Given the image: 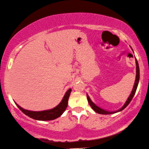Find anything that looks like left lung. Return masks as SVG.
Returning <instances> with one entry per match:
<instances>
[{
  "label": "left lung",
  "mask_w": 149,
  "mask_h": 149,
  "mask_svg": "<svg viewBox=\"0 0 149 149\" xmlns=\"http://www.w3.org/2000/svg\"><path fill=\"white\" fill-rule=\"evenodd\" d=\"M135 63H136V78H135V83H134V86H133V88L132 91H131V93L130 94L129 97H128L127 100L125 102V104H124V106L122 107L121 109H120L119 110L116 111H108L104 110V109L100 108V107L96 106V105L94 104L93 102L91 100V99H90V97H88V95H86V97H87V100H88V104H90V106H91V108L93 109L95 112L97 113L103 114V115L112 114V113H115L121 111L123 110V109H125L126 107H127L128 105H129V103L131 102V101L132 100L133 96H134V95H135V91H136L137 85H138L139 80H140V69H139L138 63H137V61L136 58H135Z\"/></svg>",
  "instance_id": "left-lung-1"
}]
</instances>
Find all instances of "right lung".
<instances>
[{"label": "right lung", "mask_w": 149, "mask_h": 149, "mask_svg": "<svg viewBox=\"0 0 149 149\" xmlns=\"http://www.w3.org/2000/svg\"><path fill=\"white\" fill-rule=\"evenodd\" d=\"M71 91V88H69L68 91L66 92L65 95H64L61 103L58 106L54 107V109H49V110L42 111H28L26 110V109H22V107H20L16 103V104L23 113L25 114L26 116H29V118H33V119L36 120H42V121L53 120L59 118L66 110L67 107V104H68V100L69 95H70Z\"/></svg>", "instance_id": "1"}]
</instances>
